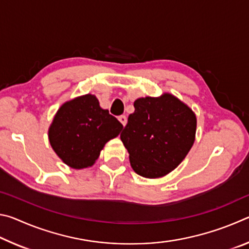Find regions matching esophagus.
Wrapping results in <instances>:
<instances>
[{"instance_id":"1","label":"esophagus","mask_w":249,"mask_h":249,"mask_svg":"<svg viewBox=\"0 0 249 249\" xmlns=\"http://www.w3.org/2000/svg\"><path fill=\"white\" fill-rule=\"evenodd\" d=\"M119 121L121 122V123H122V125H123V126H125V125H126V123H127V119H126V116H124V115H122V116H120V119H119Z\"/></svg>"}]
</instances>
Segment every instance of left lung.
Wrapping results in <instances>:
<instances>
[{
  "mask_svg": "<svg viewBox=\"0 0 249 249\" xmlns=\"http://www.w3.org/2000/svg\"><path fill=\"white\" fill-rule=\"evenodd\" d=\"M121 141L133 170L144 178H161L175 170L196 141L195 112L170 93L134 102Z\"/></svg>",
  "mask_w": 249,
  "mask_h": 249,
  "instance_id": "8db88e82",
  "label": "left lung"
}]
</instances>
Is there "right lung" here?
I'll use <instances>...</instances> for the list:
<instances>
[{
    "mask_svg": "<svg viewBox=\"0 0 249 249\" xmlns=\"http://www.w3.org/2000/svg\"><path fill=\"white\" fill-rule=\"evenodd\" d=\"M123 129L119 121L100 107L93 94L77 96L61 105L48 129L50 146L73 169L92 167L108 141Z\"/></svg>",
    "mask_w": 249,
    "mask_h": 249,
    "instance_id": "1",
    "label": "right lung"
}]
</instances>
